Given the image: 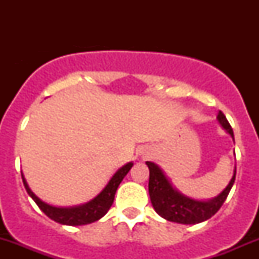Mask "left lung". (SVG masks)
<instances>
[{
    "instance_id": "left-lung-1",
    "label": "left lung",
    "mask_w": 259,
    "mask_h": 259,
    "mask_svg": "<svg viewBox=\"0 0 259 259\" xmlns=\"http://www.w3.org/2000/svg\"><path fill=\"white\" fill-rule=\"evenodd\" d=\"M217 119L232 139H234L233 129L222 111H219ZM146 165L149 168V195L154 209L166 221L180 224H197L213 217L221 209L236 180L234 169L231 182L221 194L209 200H195L178 192L156 164L146 161Z\"/></svg>"
}]
</instances>
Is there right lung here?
Here are the masks:
<instances>
[{
	"mask_svg": "<svg viewBox=\"0 0 259 259\" xmlns=\"http://www.w3.org/2000/svg\"><path fill=\"white\" fill-rule=\"evenodd\" d=\"M132 166V161L125 164L124 166H121V168L111 177V179L109 180V183L105 185V188H104L94 199H91L90 202L85 203V204L67 208L54 207V205H50L48 203L42 202L40 198L36 197V195L33 194L22 173H21V177H22V182L26 188V192H27L28 195L35 200V203L38 205V208H40L49 218H51L52 221L57 222V223L60 224H66V226H83V224H90L93 223V222L99 221V219L103 218V217L108 213V210L110 209V207L113 205L115 193H116L117 187H119V184L121 183V180L125 178V176L129 173Z\"/></svg>",
	"mask_w": 259,
	"mask_h": 259,
	"instance_id": "obj_1",
	"label": "right lung"
}]
</instances>
